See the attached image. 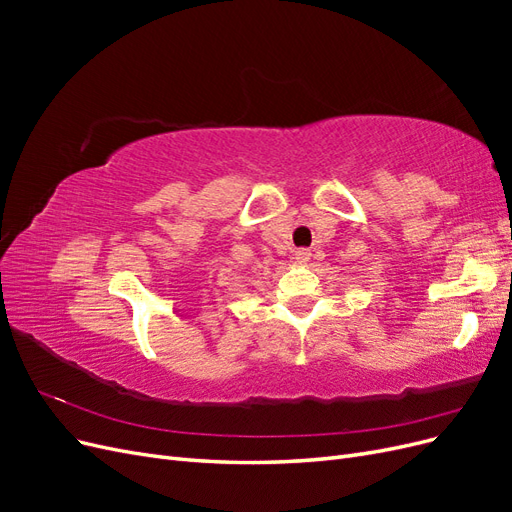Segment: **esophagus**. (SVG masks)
Wrapping results in <instances>:
<instances>
[{"instance_id": "esophagus-1", "label": "esophagus", "mask_w": 512, "mask_h": 512, "mask_svg": "<svg viewBox=\"0 0 512 512\" xmlns=\"http://www.w3.org/2000/svg\"><path fill=\"white\" fill-rule=\"evenodd\" d=\"M292 258H294V262H297V265H307L309 258H312V252H309V250H297Z\"/></svg>"}]
</instances>
